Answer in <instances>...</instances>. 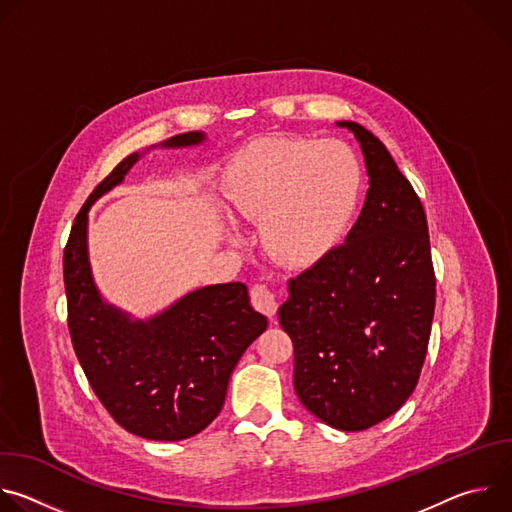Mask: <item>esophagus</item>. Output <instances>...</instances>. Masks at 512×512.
<instances>
[{
  "label": "esophagus",
  "instance_id": "34e87169",
  "mask_svg": "<svg viewBox=\"0 0 512 512\" xmlns=\"http://www.w3.org/2000/svg\"><path fill=\"white\" fill-rule=\"evenodd\" d=\"M251 304L267 318H273L277 312V298L265 283H255L251 287Z\"/></svg>",
  "mask_w": 512,
  "mask_h": 512
}]
</instances>
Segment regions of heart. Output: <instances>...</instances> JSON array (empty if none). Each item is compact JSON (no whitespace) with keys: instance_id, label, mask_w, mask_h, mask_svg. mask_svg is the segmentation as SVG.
I'll use <instances>...</instances> for the list:
<instances>
[{"instance_id":"obj_1","label":"heart","mask_w":512,"mask_h":512,"mask_svg":"<svg viewBox=\"0 0 512 512\" xmlns=\"http://www.w3.org/2000/svg\"><path fill=\"white\" fill-rule=\"evenodd\" d=\"M362 166L340 139L271 137L229 168L233 212L257 221L265 249L283 263L312 265L348 233L362 198ZM233 241L241 235L231 231Z\"/></svg>"}]
</instances>
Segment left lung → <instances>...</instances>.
<instances>
[{"instance_id": "1", "label": "left lung", "mask_w": 512, "mask_h": 512, "mask_svg": "<svg viewBox=\"0 0 512 512\" xmlns=\"http://www.w3.org/2000/svg\"><path fill=\"white\" fill-rule=\"evenodd\" d=\"M369 190L346 241L289 279L279 324L294 342L304 407L340 431L391 417L413 393L431 332L435 275L419 196L383 141L354 121Z\"/></svg>"}]
</instances>
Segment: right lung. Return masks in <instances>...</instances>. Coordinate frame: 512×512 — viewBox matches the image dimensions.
<instances>
[{"label":"right lung","mask_w":512,"mask_h":512,"mask_svg":"<svg viewBox=\"0 0 512 512\" xmlns=\"http://www.w3.org/2000/svg\"><path fill=\"white\" fill-rule=\"evenodd\" d=\"M206 139L188 131L162 148H190ZM141 154L127 156L93 190L64 247L68 330L81 367L111 417L129 433L180 442L202 431L227 397L229 379L267 318L251 308L247 285L216 283L190 291L148 320L107 304L89 261V208L119 186Z\"/></svg>","instance_id":"1"}]
</instances>
